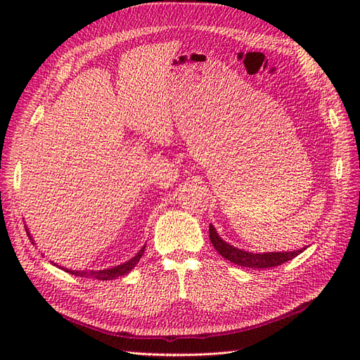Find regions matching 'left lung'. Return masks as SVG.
<instances>
[{
  "label": "left lung",
  "instance_id": "obj_1",
  "mask_svg": "<svg viewBox=\"0 0 360 360\" xmlns=\"http://www.w3.org/2000/svg\"><path fill=\"white\" fill-rule=\"evenodd\" d=\"M209 234H210V242L214 246V249L219 252L224 258H226L231 263L242 266V267H250V269H269V267H276L284 264L285 261L292 259L297 257L300 252H303L304 248L300 250H292V252H267V254H252L246 252V250L237 249L231 246L230 243L224 242L222 238L217 236L213 225L209 226Z\"/></svg>",
  "mask_w": 360,
  "mask_h": 360
}]
</instances>
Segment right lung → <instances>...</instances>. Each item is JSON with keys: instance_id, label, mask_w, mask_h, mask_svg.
<instances>
[{"instance_id": "add662e5", "label": "right lung", "mask_w": 360, "mask_h": 360, "mask_svg": "<svg viewBox=\"0 0 360 360\" xmlns=\"http://www.w3.org/2000/svg\"><path fill=\"white\" fill-rule=\"evenodd\" d=\"M27 234H28L30 240H31V236H30L28 230H27ZM32 243H34V242H32ZM144 249H146V246L141 248L139 252L134 258H130L129 261H126V263L118 264V266L111 267V269H106V270H81V271H78V270H69V269H63V267L61 269L69 271V274H72L75 276L90 278V279H101V281H110V279H115L118 276H123V275L129 274V271L138 264V261L141 259V257H143ZM53 266H57V264H53Z\"/></svg>"}]
</instances>
